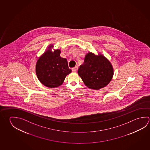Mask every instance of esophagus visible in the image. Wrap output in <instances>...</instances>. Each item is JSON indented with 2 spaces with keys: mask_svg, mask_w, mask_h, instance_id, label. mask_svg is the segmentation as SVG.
I'll return each mask as SVG.
<instances>
[{
  "mask_svg": "<svg viewBox=\"0 0 150 150\" xmlns=\"http://www.w3.org/2000/svg\"><path fill=\"white\" fill-rule=\"evenodd\" d=\"M71 69H72V71L75 72V71H77V69H78V67H77V66H75V67H74L73 68H72Z\"/></svg>",
  "mask_w": 150,
  "mask_h": 150,
  "instance_id": "obj_1",
  "label": "esophagus"
}]
</instances>
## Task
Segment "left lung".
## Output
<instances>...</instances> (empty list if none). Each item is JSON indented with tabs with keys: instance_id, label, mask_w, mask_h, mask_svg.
Here are the masks:
<instances>
[{
	"instance_id": "8db88e82",
	"label": "left lung",
	"mask_w": 150,
	"mask_h": 150,
	"mask_svg": "<svg viewBox=\"0 0 150 150\" xmlns=\"http://www.w3.org/2000/svg\"><path fill=\"white\" fill-rule=\"evenodd\" d=\"M78 74L84 84L90 88L99 89L106 86L112 79L113 69L110 62L104 56L88 53Z\"/></svg>"
}]
</instances>
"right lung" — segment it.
Masks as SVG:
<instances>
[{
    "instance_id": "right-lung-1",
    "label": "right lung",
    "mask_w": 150,
    "mask_h": 150,
    "mask_svg": "<svg viewBox=\"0 0 150 150\" xmlns=\"http://www.w3.org/2000/svg\"><path fill=\"white\" fill-rule=\"evenodd\" d=\"M52 46L50 47L51 48ZM61 50L46 51L37 61L36 71L40 81L50 88L58 87L63 83L66 76L71 73L66 58L60 56Z\"/></svg>"
}]
</instances>
